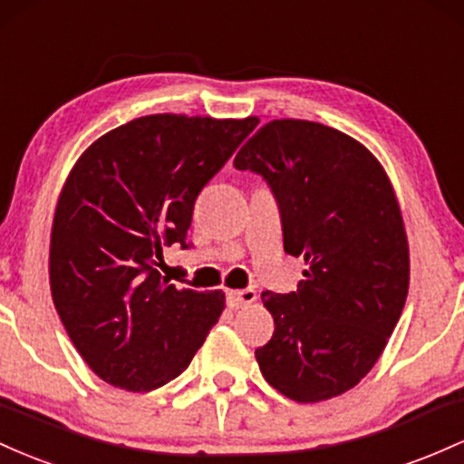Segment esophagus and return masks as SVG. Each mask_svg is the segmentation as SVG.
<instances>
[{
  "instance_id": "esophagus-1",
  "label": "esophagus",
  "mask_w": 464,
  "mask_h": 464,
  "mask_svg": "<svg viewBox=\"0 0 464 464\" xmlns=\"http://www.w3.org/2000/svg\"><path fill=\"white\" fill-rule=\"evenodd\" d=\"M226 295L232 306H247L256 300V291L254 289H227Z\"/></svg>"
}]
</instances>
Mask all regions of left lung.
Returning a JSON list of instances; mask_svg holds the SVG:
<instances>
[{"instance_id":"8db88e82","label":"left lung","mask_w":464,"mask_h":464,"mask_svg":"<svg viewBox=\"0 0 464 464\" xmlns=\"http://www.w3.org/2000/svg\"><path fill=\"white\" fill-rule=\"evenodd\" d=\"M234 166L267 181L285 252L306 263L298 291L260 295L274 317L260 372L298 403L344 394L371 372L408 298V237L386 170L351 135L291 118L260 127Z\"/></svg>"}]
</instances>
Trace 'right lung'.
Wrapping results in <instances>:
<instances>
[{"mask_svg":"<svg viewBox=\"0 0 464 464\" xmlns=\"http://www.w3.org/2000/svg\"><path fill=\"white\" fill-rule=\"evenodd\" d=\"M258 118L155 113L98 138L67 177L50 289L72 344L102 382L149 392L179 377L218 322L223 291L177 289L162 249L188 247L195 199Z\"/></svg>","mask_w":464,"mask_h":464,"instance_id":"obj_1","label":"right lung"}]
</instances>
